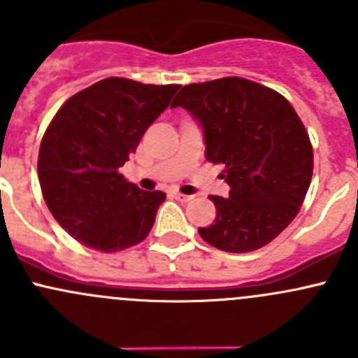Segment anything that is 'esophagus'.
Wrapping results in <instances>:
<instances>
[{"label": "esophagus", "mask_w": 358, "mask_h": 358, "mask_svg": "<svg viewBox=\"0 0 358 358\" xmlns=\"http://www.w3.org/2000/svg\"><path fill=\"white\" fill-rule=\"evenodd\" d=\"M173 197H175V199H178V201H182V202H189L190 199H192V197H194V196H187V194L173 192Z\"/></svg>", "instance_id": "34e87169"}]
</instances>
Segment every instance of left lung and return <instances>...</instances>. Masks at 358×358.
Wrapping results in <instances>:
<instances>
[{
	"instance_id": "left-lung-1",
	"label": "left lung",
	"mask_w": 358,
	"mask_h": 358,
	"mask_svg": "<svg viewBox=\"0 0 358 358\" xmlns=\"http://www.w3.org/2000/svg\"><path fill=\"white\" fill-rule=\"evenodd\" d=\"M183 107L202 128L206 159L225 164L229 199L211 196L216 218L199 229L211 246L249 252L275 239L298 215L313 169V150L282 95L244 78L183 86Z\"/></svg>"
}]
</instances>
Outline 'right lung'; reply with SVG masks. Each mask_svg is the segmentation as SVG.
I'll return each mask as SVG.
<instances>
[{"label": "right lung", "instance_id": "add662e5", "mask_svg": "<svg viewBox=\"0 0 358 358\" xmlns=\"http://www.w3.org/2000/svg\"><path fill=\"white\" fill-rule=\"evenodd\" d=\"M178 88L107 78L52 119L39 147V185L53 218L78 243L114 252L149 236L166 194L140 190L119 168Z\"/></svg>", "mask_w": 358, "mask_h": 358}]
</instances>
